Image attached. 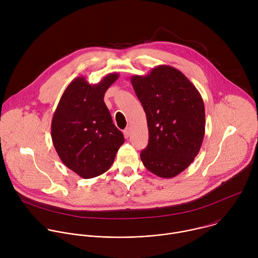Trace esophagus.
I'll use <instances>...</instances> for the list:
<instances>
[{
	"label": "esophagus",
	"instance_id": "34e87169",
	"mask_svg": "<svg viewBox=\"0 0 258 258\" xmlns=\"http://www.w3.org/2000/svg\"><path fill=\"white\" fill-rule=\"evenodd\" d=\"M123 135L125 138H128L130 135H131V128L130 127H126L124 131H123Z\"/></svg>",
	"mask_w": 258,
	"mask_h": 258
}]
</instances>
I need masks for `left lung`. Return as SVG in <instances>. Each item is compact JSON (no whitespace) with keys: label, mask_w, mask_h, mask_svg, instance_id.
<instances>
[{"label":"left lung","mask_w":258,"mask_h":258,"mask_svg":"<svg viewBox=\"0 0 258 258\" xmlns=\"http://www.w3.org/2000/svg\"><path fill=\"white\" fill-rule=\"evenodd\" d=\"M131 82L149 131L141 160L152 173L173 177L200 151L205 134L203 99L187 77L169 65H159L146 76H134Z\"/></svg>","instance_id":"left-lung-1"}]
</instances>
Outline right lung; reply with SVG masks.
I'll return each mask as SVG.
<instances>
[{
	"mask_svg": "<svg viewBox=\"0 0 258 258\" xmlns=\"http://www.w3.org/2000/svg\"><path fill=\"white\" fill-rule=\"evenodd\" d=\"M118 77L109 73L96 85H90L84 77L75 79L54 112L51 137L58 156L84 178L106 172L124 142L104 102L106 91Z\"/></svg>",
	"mask_w": 258,
	"mask_h": 258,
	"instance_id": "1",
	"label": "right lung"
}]
</instances>
